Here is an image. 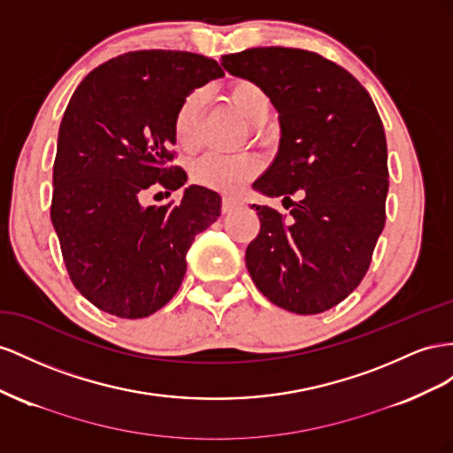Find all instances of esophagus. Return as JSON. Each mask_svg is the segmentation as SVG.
<instances>
[{
    "mask_svg": "<svg viewBox=\"0 0 453 453\" xmlns=\"http://www.w3.org/2000/svg\"><path fill=\"white\" fill-rule=\"evenodd\" d=\"M239 204H241V203H239L237 199H234V197H224V201H222V212H224V214L234 212Z\"/></svg>",
    "mask_w": 453,
    "mask_h": 453,
    "instance_id": "1",
    "label": "esophagus"
}]
</instances>
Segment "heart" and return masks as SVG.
<instances>
[{
    "mask_svg": "<svg viewBox=\"0 0 453 453\" xmlns=\"http://www.w3.org/2000/svg\"><path fill=\"white\" fill-rule=\"evenodd\" d=\"M227 98L242 118L254 125V131H257L260 125L269 119L271 110H273V102H271L267 90L252 80L231 81L227 87ZM201 111L203 93L201 90H193V93L180 102L174 113V138L176 144L184 151H193L199 146ZM260 169L262 163L254 153H206L193 163L191 178L193 182L204 188L231 193L247 184L249 180L260 173Z\"/></svg>",
    "mask_w": 453,
    "mask_h": 453,
    "instance_id": "obj_1",
    "label": "heart"
}]
</instances>
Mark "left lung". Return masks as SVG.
Segmentation results:
<instances>
[{
  "instance_id": "1",
  "label": "left lung",
  "mask_w": 453,
  "mask_h": 453,
  "mask_svg": "<svg viewBox=\"0 0 453 453\" xmlns=\"http://www.w3.org/2000/svg\"><path fill=\"white\" fill-rule=\"evenodd\" d=\"M222 66L262 85L279 111V151L252 188L292 204L290 216L252 204L260 234L244 254L249 273L290 313L328 311L366 275L385 226L380 113L351 73L311 50L256 47L222 57Z\"/></svg>"
}]
</instances>
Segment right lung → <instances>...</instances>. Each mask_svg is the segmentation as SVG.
Masks as SVG:
<instances>
[{
	"label": "right lung",
	"instance_id": "obj_1",
	"mask_svg": "<svg viewBox=\"0 0 453 453\" xmlns=\"http://www.w3.org/2000/svg\"><path fill=\"white\" fill-rule=\"evenodd\" d=\"M224 70L184 50H133L90 72L58 128L50 219L73 287L100 311L142 319L173 300L186 254L214 224L222 197L203 186L180 203L142 206L150 188L166 196L188 174L171 165L174 113L193 88Z\"/></svg>",
	"mask_w": 453,
	"mask_h": 453
}]
</instances>
